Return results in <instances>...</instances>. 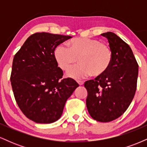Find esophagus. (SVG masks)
I'll return each instance as SVG.
<instances>
[{
  "instance_id": "esophagus-1",
  "label": "esophagus",
  "mask_w": 147,
  "mask_h": 147,
  "mask_svg": "<svg viewBox=\"0 0 147 147\" xmlns=\"http://www.w3.org/2000/svg\"><path fill=\"white\" fill-rule=\"evenodd\" d=\"M77 83H78L79 86H82L84 84V82L82 81H77Z\"/></svg>"
}]
</instances>
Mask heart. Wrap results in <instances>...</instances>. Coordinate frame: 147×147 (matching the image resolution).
I'll return each mask as SVG.
<instances>
[{
  "label": "heart",
  "instance_id": "heart-1",
  "mask_svg": "<svg viewBox=\"0 0 147 147\" xmlns=\"http://www.w3.org/2000/svg\"><path fill=\"white\" fill-rule=\"evenodd\" d=\"M54 57L63 70H68L79 59L81 63L67 72L69 77L79 79L91 74L94 77L105 74L112 63L113 52L109 45L98 39L79 37L69 42V48L63 43L59 44L54 50Z\"/></svg>",
  "mask_w": 147,
  "mask_h": 147
}]
</instances>
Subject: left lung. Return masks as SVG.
<instances>
[{"label":"left lung","mask_w":147,"mask_h":147,"mask_svg":"<svg viewBox=\"0 0 147 147\" xmlns=\"http://www.w3.org/2000/svg\"><path fill=\"white\" fill-rule=\"evenodd\" d=\"M107 38L113 60L105 74L84 83L88 91L86 106L95 120L109 122L120 117L132 102L137 88L138 64L132 50L111 32L102 34Z\"/></svg>","instance_id":"8db88e82"}]
</instances>
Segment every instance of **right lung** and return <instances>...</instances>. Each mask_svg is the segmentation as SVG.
Masks as SVG:
<instances>
[{"instance_id":"1","label":"right lung","mask_w":147,"mask_h":147,"mask_svg":"<svg viewBox=\"0 0 147 147\" xmlns=\"http://www.w3.org/2000/svg\"><path fill=\"white\" fill-rule=\"evenodd\" d=\"M70 36L37 32L14 55L11 81L14 95L23 113L36 123L50 124L61 116L65 102L78 84L62 79L63 71L54 50Z\"/></svg>"}]
</instances>
